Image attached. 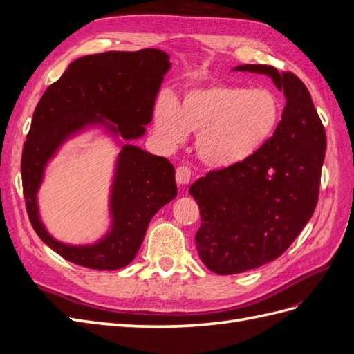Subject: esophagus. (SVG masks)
I'll list each match as a JSON object with an SVG mask.
<instances>
[{
    "instance_id": "34e87169",
    "label": "esophagus",
    "mask_w": 354,
    "mask_h": 354,
    "mask_svg": "<svg viewBox=\"0 0 354 354\" xmlns=\"http://www.w3.org/2000/svg\"><path fill=\"white\" fill-rule=\"evenodd\" d=\"M176 178H177V183L180 186H186L189 185L190 181V168L181 165L176 169Z\"/></svg>"
}]
</instances>
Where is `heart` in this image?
<instances>
[{"mask_svg":"<svg viewBox=\"0 0 354 354\" xmlns=\"http://www.w3.org/2000/svg\"><path fill=\"white\" fill-rule=\"evenodd\" d=\"M281 103L266 88L208 84L186 90L176 102L158 100L155 133L167 146L196 134V152L212 168H230L250 159L270 140L281 122Z\"/></svg>","mask_w":354,"mask_h":354,"instance_id":"1","label":"heart"}]
</instances>
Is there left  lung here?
I'll return each mask as SVG.
<instances>
[{"label":"left lung","mask_w":354,"mask_h":354,"mask_svg":"<svg viewBox=\"0 0 354 354\" xmlns=\"http://www.w3.org/2000/svg\"><path fill=\"white\" fill-rule=\"evenodd\" d=\"M232 71L267 75L286 104L273 137L242 164L211 171L190 186L201 211V261L218 274L252 270L281 257L312 218L326 134L310 93L294 73L267 65Z\"/></svg>","instance_id":"8db88e82"}]
</instances>
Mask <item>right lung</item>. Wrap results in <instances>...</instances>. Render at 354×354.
<instances>
[{
  "label": "right lung",
  "instance_id": "obj_1",
  "mask_svg": "<svg viewBox=\"0 0 354 354\" xmlns=\"http://www.w3.org/2000/svg\"><path fill=\"white\" fill-rule=\"evenodd\" d=\"M169 69V56L158 48L90 55L73 60L42 94L24 145V195L32 227L65 260L94 270L122 269L140 250L155 214L177 196L173 164L131 143L146 134ZM91 131L109 136L120 151L110 187V227L90 244L62 243L41 221L37 194L61 147Z\"/></svg>",
  "mask_w": 354,
  "mask_h": 354
}]
</instances>
